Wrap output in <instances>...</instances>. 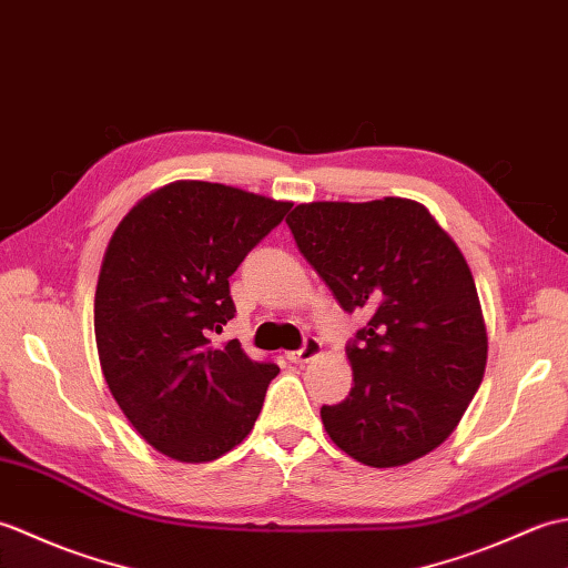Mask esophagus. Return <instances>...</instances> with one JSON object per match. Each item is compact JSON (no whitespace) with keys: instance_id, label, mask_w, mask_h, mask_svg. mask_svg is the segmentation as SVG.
I'll use <instances>...</instances> for the list:
<instances>
[{"instance_id":"esophagus-1","label":"esophagus","mask_w":568,"mask_h":568,"mask_svg":"<svg viewBox=\"0 0 568 568\" xmlns=\"http://www.w3.org/2000/svg\"><path fill=\"white\" fill-rule=\"evenodd\" d=\"M320 354H322V342H320V339H315V336H310V339L305 342V346L300 348V352L287 354V358H291L293 364H307V361L317 358Z\"/></svg>"}]
</instances>
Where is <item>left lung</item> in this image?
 Wrapping results in <instances>:
<instances>
[{
  "label": "left lung",
  "instance_id": "8db88e82",
  "mask_svg": "<svg viewBox=\"0 0 568 568\" xmlns=\"http://www.w3.org/2000/svg\"><path fill=\"white\" fill-rule=\"evenodd\" d=\"M285 222L336 303L371 317L346 348L354 388L322 407L324 429L366 466L417 462L449 439L486 371L484 310L462 248L405 197L297 204Z\"/></svg>",
  "mask_w": 568,
  "mask_h": 568
}]
</instances>
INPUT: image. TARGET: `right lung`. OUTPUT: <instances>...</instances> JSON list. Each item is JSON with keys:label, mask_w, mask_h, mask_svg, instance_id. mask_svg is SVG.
Masks as SVG:
<instances>
[{"label": "right lung", "mask_w": 568, "mask_h": 568, "mask_svg": "<svg viewBox=\"0 0 568 568\" xmlns=\"http://www.w3.org/2000/svg\"><path fill=\"white\" fill-rule=\"evenodd\" d=\"M293 202L222 183L175 180L141 197L106 244L94 339L106 388L153 449L207 464L248 437L275 364L236 339L229 275Z\"/></svg>", "instance_id": "right-lung-1"}]
</instances>
